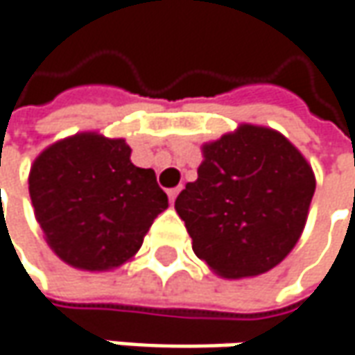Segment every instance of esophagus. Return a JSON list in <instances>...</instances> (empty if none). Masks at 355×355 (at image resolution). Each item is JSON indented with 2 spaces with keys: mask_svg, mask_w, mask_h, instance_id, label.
Segmentation results:
<instances>
[{
  "mask_svg": "<svg viewBox=\"0 0 355 355\" xmlns=\"http://www.w3.org/2000/svg\"><path fill=\"white\" fill-rule=\"evenodd\" d=\"M178 193H180V189H168V191H166V194H168V200H171V202H175V198H177Z\"/></svg>",
  "mask_w": 355,
  "mask_h": 355,
  "instance_id": "1",
  "label": "esophagus"
}]
</instances>
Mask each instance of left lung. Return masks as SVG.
Masks as SVG:
<instances>
[{
  "instance_id": "left-lung-1",
  "label": "left lung",
  "mask_w": 355,
  "mask_h": 355,
  "mask_svg": "<svg viewBox=\"0 0 355 355\" xmlns=\"http://www.w3.org/2000/svg\"><path fill=\"white\" fill-rule=\"evenodd\" d=\"M198 178L175 200L194 254L224 278L268 272L300 239L312 166L280 132L242 125L205 145Z\"/></svg>"
}]
</instances>
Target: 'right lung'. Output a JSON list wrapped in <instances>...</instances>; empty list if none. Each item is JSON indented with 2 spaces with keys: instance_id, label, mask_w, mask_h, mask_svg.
<instances>
[{
  "instance_id": "right-lung-1",
  "label": "right lung",
  "mask_w": 355,
  "mask_h": 355,
  "mask_svg": "<svg viewBox=\"0 0 355 355\" xmlns=\"http://www.w3.org/2000/svg\"><path fill=\"white\" fill-rule=\"evenodd\" d=\"M29 196L55 254L91 272L127 262L168 207L155 171L135 166L123 139L95 132L45 148L31 166Z\"/></svg>"
}]
</instances>
